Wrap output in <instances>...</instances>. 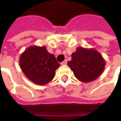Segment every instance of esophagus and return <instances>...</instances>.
Listing matches in <instances>:
<instances>
[{"label": "esophagus", "mask_w": 121, "mask_h": 121, "mask_svg": "<svg viewBox=\"0 0 121 121\" xmlns=\"http://www.w3.org/2000/svg\"><path fill=\"white\" fill-rule=\"evenodd\" d=\"M66 64H67V61L65 60L63 61L61 63V65H66Z\"/></svg>", "instance_id": "esophagus-1"}]
</instances>
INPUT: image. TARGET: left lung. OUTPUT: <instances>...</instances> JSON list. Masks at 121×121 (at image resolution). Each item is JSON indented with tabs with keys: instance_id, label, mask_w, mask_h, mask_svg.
Masks as SVG:
<instances>
[{
	"instance_id": "obj_1",
	"label": "left lung",
	"mask_w": 121,
	"mask_h": 121,
	"mask_svg": "<svg viewBox=\"0 0 121 121\" xmlns=\"http://www.w3.org/2000/svg\"><path fill=\"white\" fill-rule=\"evenodd\" d=\"M71 55V60L67 64L78 80L85 83L90 82L103 72L105 61L95 50L78 48Z\"/></svg>"
}]
</instances>
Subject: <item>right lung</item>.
<instances>
[{"label":"right lung","instance_id":"right-lung-1","mask_svg":"<svg viewBox=\"0 0 121 121\" xmlns=\"http://www.w3.org/2000/svg\"><path fill=\"white\" fill-rule=\"evenodd\" d=\"M19 65L25 76L38 85L50 82L60 66L55 55L49 53L45 46H31L26 49L20 57Z\"/></svg>","mask_w":121,"mask_h":121}]
</instances>
